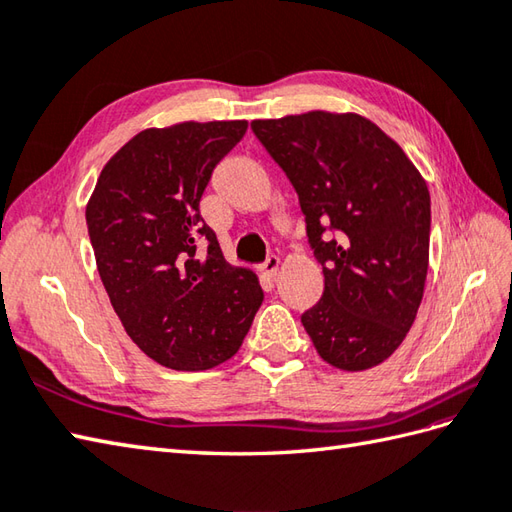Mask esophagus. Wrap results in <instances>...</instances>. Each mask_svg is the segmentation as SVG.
<instances>
[{
	"label": "esophagus",
	"instance_id": "esophagus-1",
	"mask_svg": "<svg viewBox=\"0 0 512 512\" xmlns=\"http://www.w3.org/2000/svg\"><path fill=\"white\" fill-rule=\"evenodd\" d=\"M277 270H279V257L270 255L266 262L259 266V275H262L264 279H273L277 275Z\"/></svg>",
	"mask_w": 512,
	"mask_h": 512
}]
</instances>
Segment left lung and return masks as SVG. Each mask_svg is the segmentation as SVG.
Wrapping results in <instances>:
<instances>
[{
    "label": "left lung",
    "mask_w": 512,
    "mask_h": 512,
    "mask_svg": "<svg viewBox=\"0 0 512 512\" xmlns=\"http://www.w3.org/2000/svg\"><path fill=\"white\" fill-rule=\"evenodd\" d=\"M299 195L323 297L301 314L319 356L376 367L416 321L429 268L431 198L405 151L361 114L314 110L253 121Z\"/></svg>",
    "instance_id": "8db88e82"
}]
</instances>
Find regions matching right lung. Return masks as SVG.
Instances as JSON below:
<instances>
[{"instance_id": "1", "label": "right lung", "mask_w": 512, "mask_h": 512, "mask_svg": "<svg viewBox=\"0 0 512 512\" xmlns=\"http://www.w3.org/2000/svg\"><path fill=\"white\" fill-rule=\"evenodd\" d=\"M246 121L149 127L103 167L85 209L96 268L125 332L151 361L202 372L242 345L264 301L200 215L211 173Z\"/></svg>"}]
</instances>
